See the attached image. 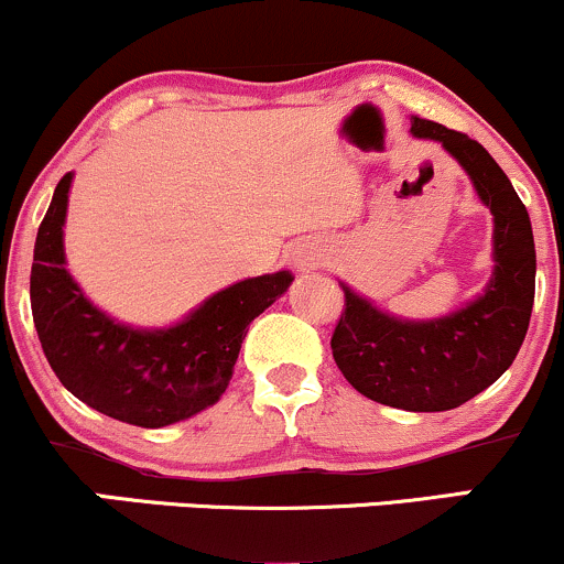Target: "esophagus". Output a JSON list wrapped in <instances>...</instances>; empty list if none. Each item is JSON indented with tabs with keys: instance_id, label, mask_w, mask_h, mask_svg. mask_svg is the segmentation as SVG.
Segmentation results:
<instances>
[{
	"instance_id": "esophagus-1",
	"label": "esophagus",
	"mask_w": 564,
	"mask_h": 564,
	"mask_svg": "<svg viewBox=\"0 0 564 564\" xmlns=\"http://www.w3.org/2000/svg\"><path fill=\"white\" fill-rule=\"evenodd\" d=\"M302 264V268H315V264H318V260H315L313 254H300V260H296Z\"/></svg>"
}]
</instances>
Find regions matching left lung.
Masks as SVG:
<instances>
[{
  "instance_id": "obj_1",
  "label": "left lung",
  "mask_w": 564,
  "mask_h": 564,
  "mask_svg": "<svg viewBox=\"0 0 564 564\" xmlns=\"http://www.w3.org/2000/svg\"><path fill=\"white\" fill-rule=\"evenodd\" d=\"M411 132L443 142L494 212L496 273L480 300L430 323L390 318L341 286L345 307L332 352L345 379L368 400L432 413L467 403L514 364L533 310L535 246L525 204L480 142L419 116Z\"/></svg>"
}]
</instances>
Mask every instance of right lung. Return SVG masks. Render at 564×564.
<instances>
[{
    "mask_svg": "<svg viewBox=\"0 0 564 564\" xmlns=\"http://www.w3.org/2000/svg\"><path fill=\"white\" fill-rule=\"evenodd\" d=\"M70 172L55 187L36 232L31 313L44 355L70 394L124 424L156 430L217 403L232 379L249 323L289 289L291 275H260L219 291L166 332H132L95 310L63 257Z\"/></svg>",
    "mask_w": 564,
    "mask_h": 564,
    "instance_id": "1",
    "label": "right lung"
}]
</instances>
